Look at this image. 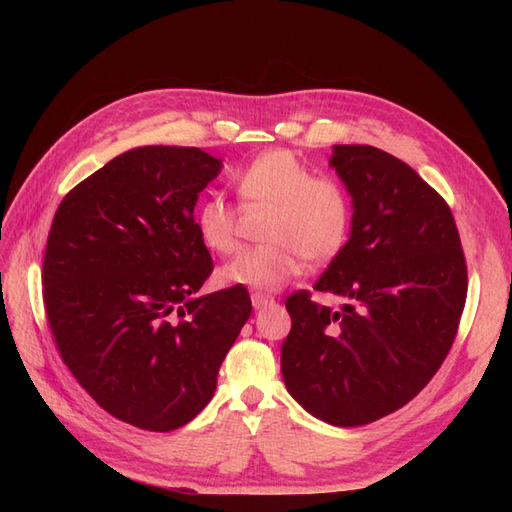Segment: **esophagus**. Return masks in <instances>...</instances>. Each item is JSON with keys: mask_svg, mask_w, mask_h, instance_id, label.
<instances>
[{"mask_svg": "<svg viewBox=\"0 0 512 512\" xmlns=\"http://www.w3.org/2000/svg\"><path fill=\"white\" fill-rule=\"evenodd\" d=\"M275 299L271 297V294H265V292H254L252 294V305L256 307V309H262V307H267V305H271Z\"/></svg>", "mask_w": 512, "mask_h": 512, "instance_id": "obj_1", "label": "esophagus"}]
</instances>
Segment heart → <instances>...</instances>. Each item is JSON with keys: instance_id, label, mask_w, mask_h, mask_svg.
Here are the masks:
<instances>
[{"instance_id": "obj_1", "label": "heart", "mask_w": 512, "mask_h": 512, "mask_svg": "<svg viewBox=\"0 0 512 512\" xmlns=\"http://www.w3.org/2000/svg\"><path fill=\"white\" fill-rule=\"evenodd\" d=\"M232 183L243 209H269L262 224L267 243L226 262L222 282L277 290L303 271L305 258L324 265L344 250L352 226L348 190L331 175H314L292 151L260 153ZM196 230L211 252L232 254L239 247V209L211 194L198 205Z\"/></svg>"}]
</instances>
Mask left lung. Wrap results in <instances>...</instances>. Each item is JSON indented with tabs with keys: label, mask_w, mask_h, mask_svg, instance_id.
<instances>
[{
	"label": "left lung",
	"mask_w": 512,
	"mask_h": 512,
	"mask_svg": "<svg viewBox=\"0 0 512 512\" xmlns=\"http://www.w3.org/2000/svg\"><path fill=\"white\" fill-rule=\"evenodd\" d=\"M352 196V230L314 290L342 307L286 299L288 393L324 423L356 427L406 406L444 363L468 294V267L446 200L406 162L369 145H335Z\"/></svg>",
	"instance_id": "obj_1"
}]
</instances>
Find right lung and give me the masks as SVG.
<instances>
[{
    "label": "right lung",
    "instance_id": "obj_1",
    "mask_svg": "<svg viewBox=\"0 0 512 512\" xmlns=\"http://www.w3.org/2000/svg\"><path fill=\"white\" fill-rule=\"evenodd\" d=\"M222 160L198 147H136L61 200L42 262L46 320L68 369L123 423L173 431L203 410L252 314L213 271L194 220Z\"/></svg>",
    "mask_w": 512,
    "mask_h": 512
}]
</instances>
